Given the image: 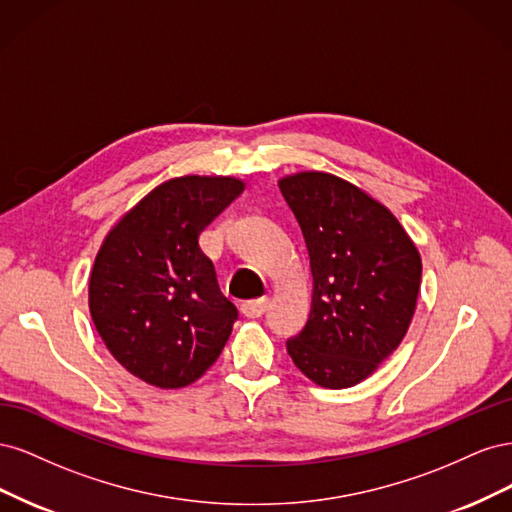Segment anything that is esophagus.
I'll use <instances>...</instances> for the list:
<instances>
[{
	"instance_id": "obj_1",
	"label": "esophagus",
	"mask_w": 512,
	"mask_h": 512,
	"mask_svg": "<svg viewBox=\"0 0 512 512\" xmlns=\"http://www.w3.org/2000/svg\"><path fill=\"white\" fill-rule=\"evenodd\" d=\"M269 307V299L267 297H260V299H252V301H243L241 303V312L247 318H260L262 314L267 312Z\"/></svg>"
}]
</instances>
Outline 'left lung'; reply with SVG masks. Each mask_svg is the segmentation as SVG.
<instances>
[{
    "instance_id": "1",
    "label": "left lung",
    "mask_w": 512,
    "mask_h": 512,
    "mask_svg": "<svg viewBox=\"0 0 512 512\" xmlns=\"http://www.w3.org/2000/svg\"><path fill=\"white\" fill-rule=\"evenodd\" d=\"M312 267V312L286 342L303 374L348 389L401 344L421 288V256L395 215L329 173L280 181Z\"/></svg>"
}]
</instances>
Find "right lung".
Masks as SVG:
<instances>
[{"label": "right lung", "instance_id": "add662e5", "mask_svg": "<svg viewBox=\"0 0 512 512\" xmlns=\"http://www.w3.org/2000/svg\"><path fill=\"white\" fill-rule=\"evenodd\" d=\"M232 177H177L108 232L89 277V312L132 376L181 389L218 359L239 318L198 237L243 192Z\"/></svg>", "mask_w": 512, "mask_h": 512}]
</instances>
